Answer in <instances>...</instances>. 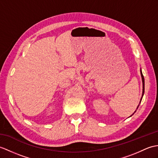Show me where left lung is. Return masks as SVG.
Segmentation results:
<instances>
[{
  "label": "left lung",
  "instance_id": "1",
  "mask_svg": "<svg viewBox=\"0 0 158 158\" xmlns=\"http://www.w3.org/2000/svg\"><path fill=\"white\" fill-rule=\"evenodd\" d=\"M140 72H141V76L142 83H143V92H142V96H141V100H140V102H139V104L141 103V100H142V98H143V95H144V91H145V79H144V77H143V73H142V71H141V69H140ZM139 106V104L138 105L137 109L138 108ZM135 112H136V110L135 111ZM135 112H134V113H135ZM134 113L133 114H134ZM133 114H132V115H133ZM132 115H131V116H132Z\"/></svg>",
  "mask_w": 158,
  "mask_h": 158
}]
</instances>
